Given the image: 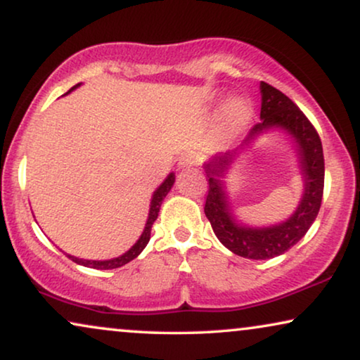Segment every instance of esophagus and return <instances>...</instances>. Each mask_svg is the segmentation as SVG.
<instances>
[{
    "label": "esophagus",
    "instance_id": "esophagus-1",
    "mask_svg": "<svg viewBox=\"0 0 360 360\" xmlns=\"http://www.w3.org/2000/svg\"><path fill=\"white\" fill-rule=\"evenodd\" d=\"M196 165V157L193 154H181L179 159V167L180 169H185V167H193Z\"/></svg>",
    "mask_w": 360,
    "mask_h": 360
}]
</instances>
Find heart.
<instances>
[{
  "label": "heart",
  "mask_w": 360,
  "mask_h": 360,
  "mask_svg": "<svg viewBox=\"0 0 360 360\" xmlns=\"http://www.w3.org/2000/svg\"><path fill=\"white\" fill-rule=\"evenodd\" d=\"M252 103L245 96H233L224 103L219 116V126L224 134H236L248 124L252 116Z\"/></svg>",
  "instance_id": "1"
}]
</instances>
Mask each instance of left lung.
<instances>
[{
  "instance_id": "left-lung-1",
  "label": "left lung",
  "mask_w": 360,
  "mask_h": 360,
  "mask_svg": "<svg viewBox=\"0 0 360 360\" xmlns=\"http://www.w3.org/2000/svg\"><path fill=\"white\" fill-rule=\"evenodd\" d=\"M260 95H262V108H260L262 121L250 129L239 149L216 154L205 164L210 185L205 214L210 219L216 238L231 252L254 260L282 255L307 234L309 226L318 216L324 188L323 146L316 129L300 111V108L277 88L260 82ZM270 129L283 130L292 137L304 179V195L297 210L288 220L278 225L254 229L235 219L224 179L235 159L253 139Z\"/></svg>"
}]
</instances>
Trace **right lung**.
Segmentation results:
<instances>
[{
  "instance_id": "right-lung-1",
  "label": "right lung",
  "mask_w": 360,
  "mask_h": 360,
  "mask_svg": "<svg viewBox=\"0 0 360 360\" xmlns=\"http://www.w3.org/2000/svg\"><path fill=\"white\" fill-rule=\"evenodd\" d=\"M80 86V83L75 85L72 88V90H75V88ZM70 90V91H72ZM68 91V93H70ZM174 181H175V174H169L167 175V179L162 181L159 188L154 191V195H152V200H150V210H149V218H147V223H146V228L142 231L141 238L137 239V243L132 245V248L124 252L120 257H115V259H110V260H86V259H78V257H73V255H68V259H72L75 264H80L83 267H91V269H98V270H110V269H117V267H122V265H126L127 262H131L132 259H136L137 255H139L144 248L149 243L150 239V229H152V224H154V221L157 219V216H159V211H160V205L164 198L167 196V193L172 190V186H174Z\"/></svg>"
}]
</instances>
